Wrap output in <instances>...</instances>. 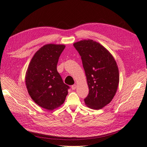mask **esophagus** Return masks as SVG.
<instances>
[{
    "instance_id": "1",
    "label": "esophagus",
    "mask_w": 147,
    "mask_h": 147,
    "mask_svg": "<svg viewBox=\"0 0 147 147\" xmlns=\"http://www.w3.org/2000/svg\"><path fill=\"white\" fill-rule=\"evenodd\" d=\"M76 88H77V84H74V85L72 86V90H75V89H76Z\"/></svg>"
}]
</instances>
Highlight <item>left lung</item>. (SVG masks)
<instances>
[{
    "label": "left lung",
    "mask_w": 147,
    "mask_h": 147,
    "mask_svg": "<svg viewBox=\"0 0 147 147\" xmlns=\"http://www.w3.org/2000/svg\"><path fill=\"white\" fill-rule=\"evenodd\" d=\"M74 46L81 56L89 87L85 104L92 109H101L112 100L117 91V64L109 51L93 40H82Z\"/></svg>",
    "instance_id": "8db88e82"
}]
</instances>
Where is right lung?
<instances>
[{"label": "right lung", "mask_w": 147, "mask_h": 147, "mask_svg": "<svg viewBox=\"0 0 147 147\" xmlns=\"http://www.w3.org/2000/svg\"><path fill=\"white\" fill-rule=\"evenodd\" d=\"M65 47L63 44H46L35 53L26 70L25 83L29 96L47 110L59 107L68 94L69 87L57 70L59 57Z\"/></svg>", "instance_id": "1"}]
</instances>
